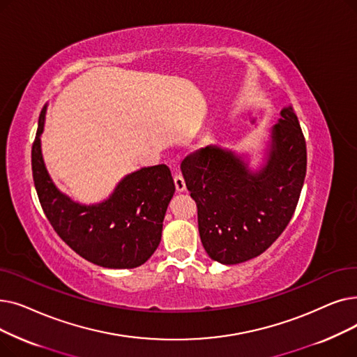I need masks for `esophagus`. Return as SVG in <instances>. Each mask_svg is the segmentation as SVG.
Wrapping results in <instances>:
<instances>
[{
    "instance_id": "1",
    "label": "esophagus",
    "mask_w": 357,
    "mask_h": 357,
    "mask_svg": "<svg viewBox=\"0 0 357 357\" xmlns=\"http://www.w3.org/2000/svg\"><path fill=\"white\" fill-rule=\"evenodd\" d=\"M174 184H176L177 192H184L185 190V181H184L181 174H178V173L174 174Z\"/></svg>"
}]
</instances>
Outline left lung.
<instances>
[{
    "label": "left lung",
    "mask_w": 357,
    "mask_h": 357,
    "mask_svg": "<svg viewBox=\"0 0 357 357\" xmlns=\"http://www.w3.org/2000/svg\"><path fill=\"white\" fill-rule=\"evenodd\" d=\"M280 116L260 172H250L241 157L216 145L181 162L197 205L202 244L215 261L238 264L260 256L291 222L307 174V144L294 107Z\"/></svg>",
    "instance_id": "1"
}]
</instances>
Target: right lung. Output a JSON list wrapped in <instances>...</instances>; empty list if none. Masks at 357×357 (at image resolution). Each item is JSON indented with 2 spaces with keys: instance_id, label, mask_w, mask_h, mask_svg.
Masks as SVG:
<instances>
[{
  "instance_id": "obj_1",
  "label": "right lung",
  "mask_w": 357,
  "mask_h": 357,
  "mask_svg": "<svg viewBox=\"0 0 357 357\" xmlns=\"http://www.w3.org/2000/svg\"><path fill=\"white\" fill-rule=\"evenodd\" d=\"M46 107L31 146V172L42 209L55 232L82 259L107 268L144 264L161 241L162 220L176 185L165 164L141 168L98 205H79L61 193L42 158Z\"/></svg>"
}]
</instances>
